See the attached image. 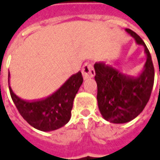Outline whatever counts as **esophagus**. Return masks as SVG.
Instances as JSON below:
<instances>
[{
	"mask_svg": "<svg viewBox=\"0 0 160 160\" xmlns=\"http://www.w3.org/2000/svg\"><path fill=\"white\" fill-rule=\"evenodd\" d=\"M82 75H83L84 80L92 78L95 75V71H94V68H93L92 63L86 62L84 64V66L82 67Z\"/></svg>",
	"mask_w": 160,
	"mask_h": 160,
	"instance_id": "34e87169",
	"label": "esophagus"
}]
</instances>
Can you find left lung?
<instances>
[{"instance_id": "1", "label": "left lung", "mask_w": 160, "mask_h": 160, "mask_svg": "<svg viewBox=\"0 0 160 160\" xmlns=\"http://www.w3.org/2000/svg\"><path fill=\"white\" fill-rule=\"evenodd\" d=\"M137 45L144 47L147 61L137 76L126 74L103 62L95 63L98 108L102 116L113 124H125L140 114L149 100L154 80L152 58L144 41L131 29H125Z\"/></svg>"}]
</instances>
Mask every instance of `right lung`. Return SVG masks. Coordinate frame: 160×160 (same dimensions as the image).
<instances>
[{
  "instance_id": "right-lung-1",
  "label": "right lung",
  "mask_w": 160,
  "mask_h": 160,
  "mask_svg": "<svg viewBox=\"0 0 160 160\" xmlns=\"http://www.w3.org/2000/svg\"><path fill=\"white\" fill-rule=\"evenodd\" d=\"M9 79L10 73H8V83ZM82 83V74L78 72L69 77L51 96L32 102L18 98L10 86L9 90L18 112L29 125L39 131H52L64 126L69 121L74 99Z\"/></svg>"
}]
</instances>
